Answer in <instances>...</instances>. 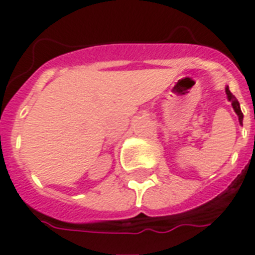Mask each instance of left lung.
<instances>
[{"label": "left lung", "mask_w": 255, "mask_h": 255, "mask_svg": "<svg viewBox=\"0 0 255 255\" xmlns=\"http://www.w3.org/2000/svg\"><path fill=\"white\" fill-rule=\"evenodd\" d=\"M226 95H228V99L232 102V106H233L234 111H236V114L238 115V119H240V123L242 124V120H244V114H242L241 108H240V103H238V100L236 99V96L230 92V90L228 87H226Z\"/></svg>", "instance_id": "1"}]
</instances>
